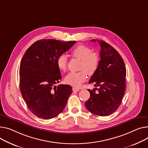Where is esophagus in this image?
I'll return each instance as SVG.
<instances>
[{"instance_id":"esophagus-1","label":"esophagus","mask_w":148,"mask_h":148,"mask_svg":"<svg viewBox=\"0 0 148 148\" xmlns=\"http://www.w3.org/2000/svg\"><path fill=\"white\" fill-rule=\"evenodd\" d=\"M79 88H77L76 87H73V91L74 92H78L79 91Z\"/></svg>"}]
</instances>
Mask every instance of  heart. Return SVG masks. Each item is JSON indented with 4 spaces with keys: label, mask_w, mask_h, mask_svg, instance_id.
<instances>
[{
    "label": "heart",
    "mask_w": 148,
    "mask_h": 148,
    "mask_svg": "<svg viewBox=\"0 0 148 148\" xmlns=\"http://www.w3.org/2000/svg\"><path fill=\"white\" fill-rule=\"evenodd\" d=\"M71 55L73 57L81 60L78 73H69L65 78L66 84L78 87L83 83L87 77V74L92 75L95 73L99 66L100 57L98 53L92 52V50L84 45H78L73 49ZM57 66L61 71H65L67 69V56L62 54L59 56L56 61Z\"/></svg>",
    "instance_id": "obj_1"
}]
</instances>
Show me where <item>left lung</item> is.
<instances>
[{"label": "left lung", "instance_id": "obj_1", "mask_svg": "<svg viewBox=\"0 0 148 148\" xmlns=\"http://www.w3.org/2000/svg\"><path fill=\"white\" fill-rule=\"evenodd\" d=\"M99 43L101 61L88 83H95L98 92L88 89L90 96L85 102L87 109L99 116H107L115 112L121 104L125 89L126 69L121 56L110 45Z\"/></svg>", "mask_w": 148, "mask_h": 148}]
</instances>
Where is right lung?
<instances>
[{
  "label": "right lung",
  "mask_w": 148,
  "mask_h": 148,
  "mask_svg": "<svg viewBox=\"0 0 148 148\" xmlns=\"http://www.w3.org/2000/svg\"><path fill=\"white\" fill-rule=\"evenodd\" d=\"M75 43L43 39L25 52L19 67V88L28 109L37 116L51 119L65 108L73 90L70 85L55 86L62 78L56 61Z\"/></svg>",
  "instance_id": "right-lung-1"
}]
</instances>
